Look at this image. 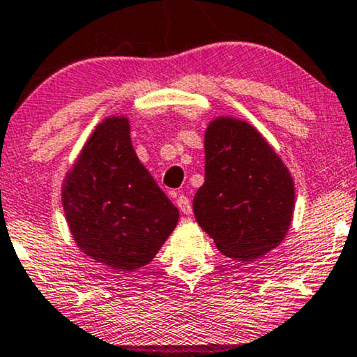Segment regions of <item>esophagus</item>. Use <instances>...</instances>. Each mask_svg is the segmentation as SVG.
<instances>
[{"label": "esophagus", "mask_w": 357, "mask_h": 357, "mask_svg": "<svg viewBox=\"0 0 357 357\" xmlns=\"http://www.w3.org/2000/svg\"><path fill=\"white\" fill-rule=\"evenodd\" d=\"M177 206L182 214H192V204H190V199L187 197V195H178Z\"/></svg>", "instance_id": "1"}]
</instances>
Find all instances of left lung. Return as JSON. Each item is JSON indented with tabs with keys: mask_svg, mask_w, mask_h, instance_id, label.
<instances>
[{
	"mask_svg": "<svg viewBox=\"0 0 357 357\" xmlns=\"http://www.w3.org/2000/svg\"><path fill=\"white\" fill-rule=\"evenodd\" d=\"M206 178L194 214L222 255L251 261L285 238L295 202L294 180L253 126L218 118L206 131Z\"/></svg>",
	"mask_w": 357,
	"mask_h": 357,
	"instance_id": "obj_1",
	"label": "left lung"
}]
</instances>
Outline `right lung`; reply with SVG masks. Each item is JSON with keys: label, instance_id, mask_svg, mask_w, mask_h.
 <instances>
[{"label": "right lung", "instance_id": "add662e5", "mask_svg": "<svg viewBox=\"0 0 357 357\" xmlns=\"http://www.w3.org/2000/svg\"><path fill=\"white\" fill-rule=\"evenodd\" d=\"M62 204L75 243L119 271L145 266L178 222V209L139 163L126 118L104 119L67 174Z\"/></svg>", "mask_w": 357, "mask_h": 357}]
</instances>
